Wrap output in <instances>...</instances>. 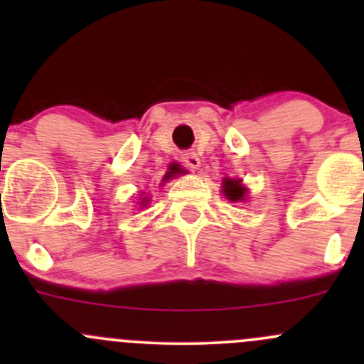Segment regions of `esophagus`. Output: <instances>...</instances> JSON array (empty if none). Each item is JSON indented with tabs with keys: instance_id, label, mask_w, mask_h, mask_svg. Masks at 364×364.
Instances as JSON below:
<instances>
[{
	"instance_id": "1",
	"label": "esophagus",
	"mask_w": 364,
	"mask_h": 364,
	"mask_svg": "<svg viewBox=\"0 0 364 364\" xmlns=\"http://www.w3.org/2000/svg\"><path fill=\"white\" fill-rule=\"evenodd\" d=\"M181 159H183V161H185V165L188 168H193V171H196V168L200 167V159H199V155H197L196 151L185 153V155H183Z\"/></svg>"
}]
</instances>
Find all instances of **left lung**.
<instances>
[{"instance_id": "obj_1", "label": "left lung", "mask_w": 364, "mask_h": 364, "mask_svg": "<svg viewBox=\"0 0 364 364\" xmlns=\"http://www.w3.org/2000/svg\"><path fill=\"white\" fill-rule=\"evenodd\" d=\"M223 193L229 197V200H243L245 188L240 185V181L225 179V183H223Z\"/></svg>"}]
</instances>
